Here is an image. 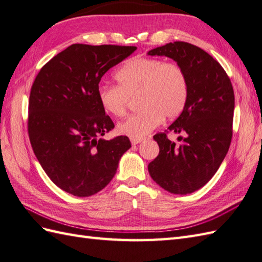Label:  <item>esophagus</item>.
Masks as SVG:
<instances>
[{
    "label": "esophagus",
    "mask_w": 262,
    "mask_h": 262,
    "mask_svg": "<svg viewBox=\"0 0 262 262\" xmlns=\"http://www.w3.org/2000/svg\"><path fill=\"white\" fill-rule=\"evenodd\" d=\"M130 141L132 144H138L142 141L141 138H130Z\"/></svg>",
    "instance_id": "esophagus-1"
}]
</instances>
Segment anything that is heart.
Instances as JSON below:
<instances>
[{"label":"heart","instance_id":"1","mask_svg":"<svg viewBox=\"0 0 262 262\" xmlns=\"http://www.w3.org/2000/svg\"><path fill=\"white\" fill-rule=\"evenodd\" d=\"M114 77L118 85H100L97 100L113 116L126 113L130 97L138 95L141 108L118 124L119 133L142 138L156 129L162 119H173L184 110L188 98V77L176 62L137 57L122 65Z\"/></svg>","mask_w":262,"mask_h":262}]
</instances>
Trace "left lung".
<instances>
[{
  "label": "left lung",
  "instance_id": "obj_1",
  "mask_svg": "<svg viewBox=\"0 0 262 262\" xmlns=\"http://www.w3.org/2000/svg\"><path fill=\"white\" fill-rule=\"evenodd\" d=\"M166 56L184 68L188 77L186 105L168 131L154 139L159 155L148 170L160 187L171 194L186 195L203 187L217 171L232 140L234 92L223 67L196 46L175 41L148 52ZM168 132L182 133L179 144L170 142Z\"/></svg>",
  "mask_w": 262,
  "mask_h": 262
}]
</instances>
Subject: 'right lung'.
<instances>
[{
	"mask_svg": "<svg viewBox=\"0 0 262 262\" xmlns=\"http://www.w3.org/2000/svg\"><path fill=\"white\" fill-rule=\"evenodd\" d=\"M135 46L74 43L40 69L29 98L28 133L48 177L68 194L87 197L111 182L129 138L97 139L114 127L97 100L102 76Z\"/></svg>",
	"mask_w": 262,
	"mask_h": 262,
	"instance_id": "right-lung-1",
	"label": "right lung"
}]
</instances>
